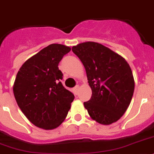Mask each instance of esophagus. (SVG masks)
Returning a JSON list of instances; mask_svg holds the SVG:
<instances>
[{
	"label": "esophagus",
	"instance_id": "34e87169",
	"mask_svg": "<svg viewBox=\"0 0 154 154\" xmlns=\"http://www.w3.org/2000/svg\"><path fill=\"white\" fill-rule=\"evenodd\" d=\"M79 85H76V86H75L74 88H73V91H74V93L75 94H76V95H77V92H78V90H79Z\"/></svg>",
	"mask_w": 154,
	"mask_h": 154
}]
</instances>
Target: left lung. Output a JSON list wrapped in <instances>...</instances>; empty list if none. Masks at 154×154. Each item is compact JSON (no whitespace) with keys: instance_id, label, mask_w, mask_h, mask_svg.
<instances>
[{"instance_id":"8db88e82","label":"left lung","mask_w":154,"mask_h":154,"mask_svg":"<svg viewBox=\"0 0 154 154\" xmlns=\"http://www.w3.org/2000/svg\"><path fill=\"white\" fill-rule=\"evenodd\" d=\"M72 51L83 63L92 91L90 100L84 103L90 117L106 125L118 121L127 110L135 88L129 64L96 42L79 44Z\"/></svg>"}]
</instances>
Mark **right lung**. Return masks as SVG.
Listing matches in <instances>:
<instances>
[{
	"instance_id": "1",
	"label": "right lung",
	"mask_w": 154,
	"mask_h": 154,
	"mask_svg": "<svg viewBox=\"0 0 154 154\" xmlns=\"http://www.w3.org/2000/svg\"><path fill=\"white\" fill-rule=\"evenodd\" d=\"M71 48L52 44L24 63L15 78L13 92L20 109L31 123L46 130L65 120L74 95L63 87L59 63Z\"/></svg>"
}]
</instances>
